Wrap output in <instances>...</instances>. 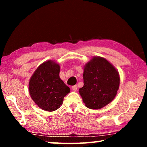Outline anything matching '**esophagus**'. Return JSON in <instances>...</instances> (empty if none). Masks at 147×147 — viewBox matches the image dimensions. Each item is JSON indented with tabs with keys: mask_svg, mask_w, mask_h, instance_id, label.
<instances>
[{
	"mask_svg": "<svg viewBox=\"0 0 147 147\" xmlns=\"http://www.w3.org/2000/svg\"><path fill=\"white\" fill-rule=\"evenodd\" d=\"M72 89H73V90L74 91H76L77 89H78V87H77L76 85L73 86V87H72Z\"/></svg>",
	"mask_w": 147,
	"mask_h": 147,
	"instance_id": "34e87169",
	"label": "esophagus"
}]
</instances>
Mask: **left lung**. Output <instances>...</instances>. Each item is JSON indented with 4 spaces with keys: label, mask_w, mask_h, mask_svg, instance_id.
<instances>
[{
    "label": "left lung",
    "mask_w": 147,
    "mask_h": 147,
    "mask_svg": "<svg viewBox=\"0 0 147 147\" xmlns=\"http://www.w3.org/2000/svg\"><path fill=\"white\" fill-rule=\"evenodd\" d=\"M84 86L79 93L86 107L102 108L115 97L120 77L112 64L102 57H93L84 66Z\"/></svg>",
    "instance_id": "1"
}]
</instances>
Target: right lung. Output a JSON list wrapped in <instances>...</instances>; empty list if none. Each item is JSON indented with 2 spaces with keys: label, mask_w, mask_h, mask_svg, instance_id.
Wrapping results in <instances>:
<instances>
[{
  "label": "right lung",
  "mask_w": 147,
  "mask_h": 147,
  "mask_svg": "<svg viewBox=\"0 0 147 147\" xmlns=\"http://www.w3.org/2000/svg\"><path fill=\"white\" fill-rule=\"evenodd\" d=\"M60 67L52 60L39 65L29 82V93L39 108L47 111L58 109L70 88L59 78Z\"/></svg>",
  "instance_id": "add662e5"
}]
</instances>
